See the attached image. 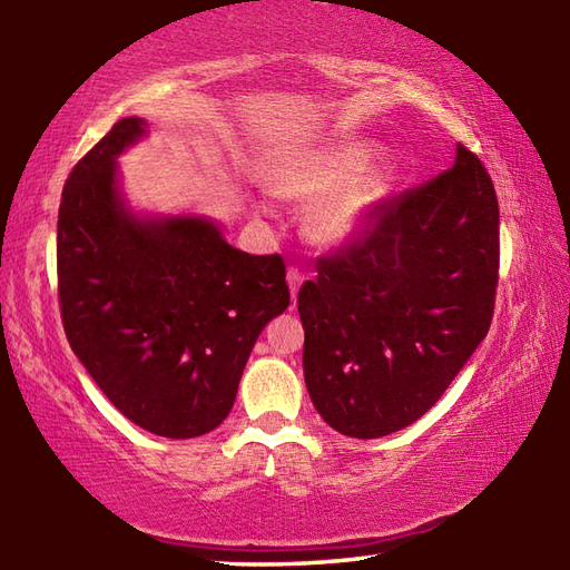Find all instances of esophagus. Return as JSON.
<instances>
[{
    "label": "esophagus",
    "instance_id": "esophagus-1",
    "mask_svg": "<svg viewBox=\"0 0 570 570\" xmlns=\"http://www.w3.org/2000/svg\"><path fill=\"white\" fill-rule=\"evenodd\" d=\"M286 278H288V288H292V298L296 301V294H298V286L304 284V278H306V274L298 269V266H288V272H286Z\"/></svg>",
    "mask_w": 570,
    "mask_h": 570
}]
</instances>
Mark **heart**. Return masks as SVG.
<instances>
[{
    "mask_svg": "<svg viewBox=\"0 0 570 570\" xmlns=\"http://www.w3.org/2000/svg\"><path fill=\"white\" fill-rule=\"evenodd\" d=\"M377 147L370 141H347L331 149L308 154L276 178V190L284 196H325L308 215L311 233L323 242H345L357 235L377 205L390 196V168H365ZM332 193L328 194L327 190Z\"/></svg>",
    "mask_w": 570,
    "mask_h": 570,
    "instance_id": "b5f03b06",
    "label": "heart"
}]
</instances>
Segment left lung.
I'll use <instances>...</instances> for the list:
<instances>
[{"label":"left lung","instance_id":"1","mask_svg":"<svg viewBox=\"0 0 570 570\" xmlns=\"http://www.w3.org/2000/svg\"><path fill=\"white\" fill-rule=\"evenodd\" d=\"M298 292L304 377L323 421L380 439L421 419L485 341L500 208L478 154L386 196Z\"/></svg>","mask_w":570,"mask_h":570}]
</instances>
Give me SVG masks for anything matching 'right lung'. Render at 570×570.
Masks as SVG:
<instances>
[{
    "instance_id": "add662e5",
    "label": "right lung",
    "mask_w": 570,
    "mask_h": 570,
    "mask_svg": "<svg viewBox=\"0 0 570 570\" xmlns=\"http://www.w3.org/2000/svg\"><path fill=\"white\" fill-rule=\"evenodd\" d=\"M144 135L127 117L72 166L58 208L66 337L105 396L166 439L220 426L262 328L292 294L278 254H247L196 217L139 223L115 156Z\"/></svg>"
}]
</instances>
